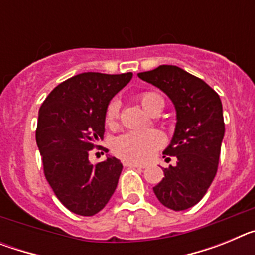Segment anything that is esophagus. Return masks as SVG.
<instances>
[{
	"label": "esophagus",
	"mask_w": 255,
	"mask_h": 255,
	"mask_svg": "<svg viewBox=\"0 0 255 255\" xmlns=\"http://www.w3.org/2000/svg\"><path fill=\"white\" fill-rule=\"evenodd\" d=\"M123 164L125 167H136V168H145V164H140V163H136V162H131V161H125L124 159Z\"/></svg>",
	"instance_id": "esophagus-1"
}]
</instances>
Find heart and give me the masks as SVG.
Returning a JSON list of instances; mask_svg holds the SVG:
<instances>
[{"mask_svg":"<svg viewBox=\"0 0 255 255\" xmlns=\"http://www.w3.org/2000/svg\"><path fill=\"white\" fill-rule=\"evenodd\" d=\"M139 101L147 112L152 114L157 108H163L164 101L155 92H144L139 94ZM120 112V105L117 101H112L106 110L105 121L108 128H116L117 119ZM163 143L161 134L155 130H140L130 131L120 135L115 139L112 149L115 154L125 161L144 162L152 157L153 153L158 149Z\"/></svg>","mask_w":255,"mask_h":255,"instance_id":"heart-1","label":"heart"}]
</instances>
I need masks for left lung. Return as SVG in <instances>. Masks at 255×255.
<instances>
[{
	"label": "left lung",
	"instance_id": "left-lung-1",
	"mask_svg": "<svg viewBox=\"0 0 255 255\" xmlns=\"http://www.w3.org/2000/svg\"><path fill=\"white\" fill-rule=\"evenodd\" d=\"M138 76L167 94L176 110L175 132L163 150V157H176V166L163 168L164 177L153 191L164 207L185 211L204 197L217 172L225 135L220 96L202 79L173 65Z\"/></svg>",
	"mask_w": 255,
	"mask_h": 255
}]
</instances>
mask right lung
Here are the masks:
<instances>
[{
    "label": "right lung",
    "instance_id": "1",
    "mask_svg": "<svg viewBox=\"0 0 255 255\" xmlns=\"http://www.w3.org/2000/svg\"><path fill=\"white\" fill-rule=\"evenodd\" d=\"M131 78L132 73L79 74L58 84L40 106L35 139L44 176L76 215L94 216L116 190L123 163L108 155L93 166L88 157L103 140L108 103Z\"/></svg>",
    "mask_w": 255,
    "mask_h": 255
}]
</instances>
